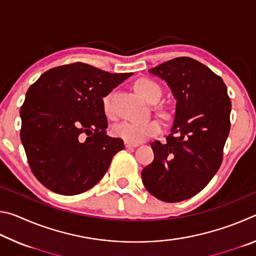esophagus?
Returning <instances> with one entry per match:
<instances>
[{"mask_svg": "<svg viewBox=\"0 0 256 256\" xmlns=\"http://www.w3.org/2000/svg\"><path fill=\"white\" fill-rule=\"evenodd\" d=\"M124 144H125V148H136V146H138V144H130V142H126L125 141L124 142Z\"/></svg>", "mask_w": 256, "mask_h": 256, "instance_id": "1", "label": "esophagus"}]
</instances>
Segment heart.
<instances>
[{
  "mask_svg": "<svg viewBox=\"0 0 256 256\" xmlns=\"http://www.w3.org/2000/svg\"><path fill=\"white\" fill-rule=\"evenodd\" d=\"M136 94L141 98L149 102H157L162 96V90L159 86L154 84V81L148 79H141L136 81L134 84ZM104 110L106 114L110 115L112 112V104H110V94L104 98L102 102ZM162 131V124L159 120H151L146 122H130V120H123V122L116 123L112 128V134L116 138H122V140L130 142V144H141L148 138L154 136Z\"/></svg>",
  "mask_w": 256,
  "mask_h": 256,
  "instance_id": "1",
  "label": "heart"
}]
</instances>
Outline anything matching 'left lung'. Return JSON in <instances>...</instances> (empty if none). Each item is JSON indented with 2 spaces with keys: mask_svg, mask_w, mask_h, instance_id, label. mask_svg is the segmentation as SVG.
<instances>
[{
  "mask_svg": "<svg viewBox=\"0 0 256 256\" xmlns=\"http://www.w3.org/2000/svg\"><path fill=\"white\" fill-rule=\"evenodd\" d=\"M176 99L166 144H151L154 162L142 170L144 188L164 202H180L206 188L218 172L230 130L232 102L222 79L190 58L150 68Z\"/></svg>",
  "mask_w": 256,
  "mask_h": 256,
  "instance_id": "8db88e82",
  "label": "left lung"
}]
</instances>
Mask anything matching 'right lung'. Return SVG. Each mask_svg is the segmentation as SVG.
<instances>
[{"instance_id":"obj_1","label":"right lung","mask_w":256,"mask_h":256,"mask_svg":"<svg viewBox=\"0 0 256 256\" xmlns=\"http://www.w3.org/2000/svg\"><path fill=\"white\" fill-rule=\"evenodd\" d=\"M133 73H110L81 62L46 71L20 110L21 142L40 183L62 196L100 180L123 140L106 134L102 98Z\"/></svg>"}]
</instances>
